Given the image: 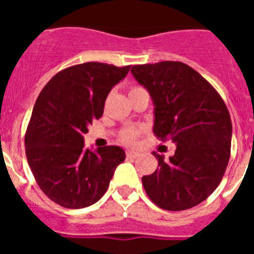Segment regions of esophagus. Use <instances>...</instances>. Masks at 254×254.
I'll return each instance as SVG.
<instances>
[{"label": "esophagus", "mask_w": 254, "mask_h": 254, "mask_svg": "<svg viewBox=\"0 0 254 254\" xmlns=\"http://www.w3.org/2000/svg\"><path fill=\"white\" fill-rule=\"evenodd\" d=\"M126 155H127V158L134 159V158H137V156H138V152L133 151V150H128V151L126 152Z\"/></svg>", "instance_id": "1"}]
</instances>
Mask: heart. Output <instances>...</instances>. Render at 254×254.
<instances>
[{"mask_svg": "<svg viewBox=\"0 0 254 254\" xmlns=\"http://www.w3.org/2000/svg\"><path fill=\"white\" fill-rule=\"evenodd\" d=\"M137 89H140V87L132 86L129 89V93L137 90ZM141 133H142V128L141 127H126V128H123L121 131L120 141L122 143H125V145H133Z\"/></svg>", "mask_w": 254, "mask_h": 254, "instance_id": "b5f03b06", "label": "heart"}]
</instances>
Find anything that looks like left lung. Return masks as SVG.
Here are the masks:
<instances>
[{
	"label": "left lung",
	"instance_id": "8db88e82",
	"mask_svg": "<svg viewBox=\"0 0 254 254\" xmlns=\"http://www.w3.org/2000/svg\"><path fill=\"white\" fill-rule=\"evenodd\" d=\"M131 72L154 102V134L177 143L169 160L152 152L159 164L142 177L145 192L164 210L194 207L216 190L230 159L232 120L225 102L183 62L134 64Z\"/></svg>",
	"mask_w": 254,
	"mask_h": 254
}]
</instances>
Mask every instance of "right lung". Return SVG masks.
Segmentation results:
<instances>
[{
  "label": "right lung",
  "instance_id": "right-lung-1",
  "mask_svg": "<svg viewBox=\"0 0 254 254\" xmlns=\"http://www.w3.org/2000/svg\"><path fill=\"white\" fill-rule=\"evenodd\" d=\"M129 67L100 62L67 67L38 96L25 133L26 159L40 190L62 207L98 202L125 161L118 146L86 150L84 134L103 116L108 94Z\"/></svg>",
  "mask_w": 254,
  "mask_h": 254
}]
</instances>
